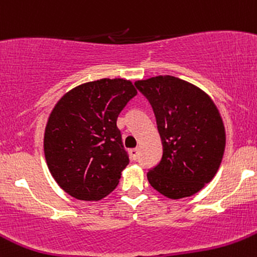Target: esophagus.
Masks as SVG:
<instances>
[{
  "label": "esophagus",
  "mask_w": 257,
  "mask_h": 257,
  "mask_svg": "<svg viewBox=\"0 0 257 257\" xmlns=\"http://www.w3.org/2000/svg\"><path fill=\"white\" fill-rule=\"evenodd\" d=\"M131 157L133 161H137L139 157V149L138 148H134V149H131Z\"/></svg>",
  "instance_id": "1"
}]
</instances>
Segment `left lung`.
<instances>
[{"mask_svg":"<svg viewBox=\"0 0 257 257\" xmlns=\"http://www.w3.org/2000/svg\"><path fill=\"white\" fill-rule=\"evenodd\" d=\"M156 115L163 154L147 173L159 193L172 200L195 195L215 177L225 151V126L207 94L174 76L134 83Z\"/></svg>","mask_w":257,"mask_h":257,"instance_id":"1","label":"left lung"}]
</instances>
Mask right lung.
Here are the masks:
<instances>
[{
	"label": "right lung",
	"instance_id": "1",
	"mask_svg": "<svg viewBox=\"0 0 257 257\" xmlns=\"http://www.w3.org/2000/svg\"><path fill=\"white\" fill-rule=\"evenodd\" d=\"M136 95L131 81L100 79L57 101L45 129L44 149L52 177L66 193L98 201L118 186L129 154L116 120Z\"/></svg>",
	"mask_w": 257,
	"mask_h": 257
}]
</instances>
